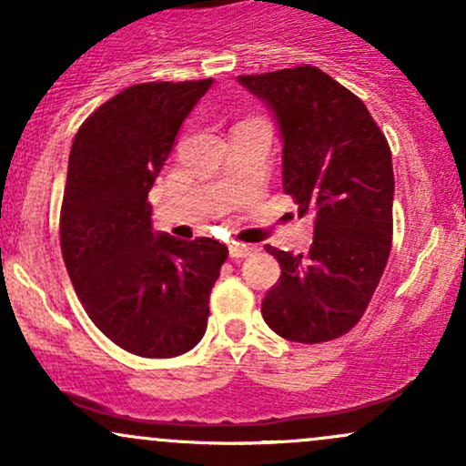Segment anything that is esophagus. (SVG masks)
Wrapping results in <instances>:
<instances>
[{
	"label": "esophagus",
	"instance_id": "1",
	"mask_svg": "<svg viewBox=\"0 0 466 466\" xmlns=\"http://www.w3.org/2000/svg\"><path fill=\"white\" fill-rule=\"evenodd\" d=\"M254 248L245 243H229V258H248L254 254Z\"/></svg>",
	"mask_w": 466,
	"mask_h": 466
}]
</instances>
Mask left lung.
<instances>
[{"label":"left lung","mask_w":466,"mask_h":466,"mask_svg":"<svg viewBox=\"0 0 466 466\" xmlns=\"http://www.w3.org/2000/svg\"><path fill=\"white\" fill-rule=\"evenodd\" d=\"M274 111L282 137V190L313 217L307 254L267 245L280 280L263 307L289 341L319 344L361 319L392 248V153L366 105L313 66L238 76Z\"/></svg>","instance_id":"1"}]
</instances>
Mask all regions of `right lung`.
<instances>
[{
    "mask_svg": "<svg viewBox=\"0 0 466 466\" xmlns=\"http://www.w3.org/2000/svg\"><path fill=\"white\" fill-rule=\"evenodd\" d=\"M212 78L122 89L80 125L69 151L61 251L89 319L120 349L151 360L201 341L228 248L153 232L148 190L181 122Z\"/></svg>",
    "mask_w": 466,
    "mask_h": 466,
    "instance_id": "add662e5",
    "label": "right lung"
}]
</instances>
